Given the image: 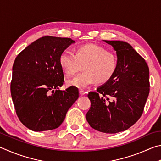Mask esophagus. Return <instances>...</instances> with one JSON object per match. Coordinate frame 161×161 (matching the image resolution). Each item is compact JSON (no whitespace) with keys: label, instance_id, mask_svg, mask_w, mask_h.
<instances>
[{"label":"esophagus","instance_id":"34e87169","mask_svg":"<svg viewBox=\"0 0 161 161\" xmlns=\"http://www.w3.org/2000/svg\"><path fill=\"white\" fill-rule=\"evenodd\" d=\"M79 93H80V95H84L86 93V92L85 91H83V90H79Z\"/></svg>","mask_w":161,"mask_h":161}]
</instances>
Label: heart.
Returning a JSON list of instances; mask_svg holds the SVG:
<instances>
[{
	"label": "heart",
	"instance_id": "1",
	"mask_svg": "<svg viewBox=\"0 0 161 161\" xmlns=\"http://www.w3.org/2000/svg\"><path fill=\"white\" fill-rule=\"evenodd\" d=\"M59 64L67 75H73L81 69L84 71L67 81L68 86L85 88L96 81L104 83L114 75L117 58L113 52L95 44H85L77 47L74 53L64 51L59 57Z\"/></svg>",
	"mask_w": 161,
	"mask_h": 161
}]
</instances>
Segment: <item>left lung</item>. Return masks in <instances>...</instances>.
Instances as JSON below:
<instances>
[{"instance_id":"1","label":"left lung","mask_w":161,"mask_h":161,"mask_svg":"<svg viewBox=\"0 0 161 161\" xmlns=\"http://www.w3.org/2000/svg\"><path fill=\"white\" fill-rule=\"evenodd\" d=\"M105 42L116 51L117 69L96 92L88 93L91 106L86 119L95 130L116 134L128 129L142 116L150 91L149 69L129 44Z\"/></svg>"}]
</instances>
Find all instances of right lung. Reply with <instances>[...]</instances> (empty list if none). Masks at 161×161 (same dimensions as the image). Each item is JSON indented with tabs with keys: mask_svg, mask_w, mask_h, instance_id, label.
Masks as SVG:
<instances>
[{
	"mask_svg": "<svg viewBox=\"0 0 161 161\" xmlns=\"http://www.w3.org/2000/svg\"><path fill=\"white\" fill-rule=\"evenodd\" d=\"M74 42L70 38L42 36L15 59L11 96L19 121L31 130L58 128L79 97L78 91L72 86L58 90L64 81L59 57Z\"/></svg>",
	"mask_w": 161,
	"mask_h": 161,
	"instance_id": "right-lung-1",
	"label": "right lung"
}]
</instances>
